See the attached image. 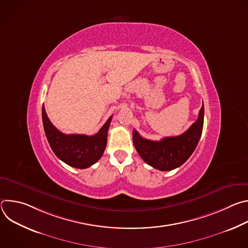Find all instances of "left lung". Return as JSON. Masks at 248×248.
I'll return each mask as SVG.
<instances>
[{
	"label": "left lung",
	"instance_id": "8db88e82",
	"mask_svg": "<svg viewBox=\"0 0 248 248\" xmlns=\"http://www.w3.org/2000/svg\"><path fill=\"white\" fill-rule=\"evenodd\" d=\"M203 122L204 105L199 111L197 121L183 134L154 141L141 137L133 130V144L140 157L148 165L160 170H171L182 166L195 150L201 137Z\"/></svg>",
	"mask_w": 248,
	"mask_h": 248
}]
</instances>
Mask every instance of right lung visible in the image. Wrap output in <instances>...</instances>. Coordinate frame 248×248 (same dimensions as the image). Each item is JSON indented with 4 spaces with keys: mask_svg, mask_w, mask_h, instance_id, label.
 Returning <instances> with one entry per match:
<instances>
[{
    "mask_svg": "<svg viewBox=\"0 0 248 248\" xmlns=\"http://www.w3.org/2000/svg\"><path fill=\"white\" fill-rule=\"evenodd\" d=\"M42 120L48 142L55 155L70 167L86 169L95 164L107 145V135L112 116L94 135L64 134L58 130L47 117L44 105Z\"/></svg>",
    "mask_w": 248,
    "mask_h": 248,
    "instance_id": "obj_1",
    "label": "right lung"
}]
</instances>
